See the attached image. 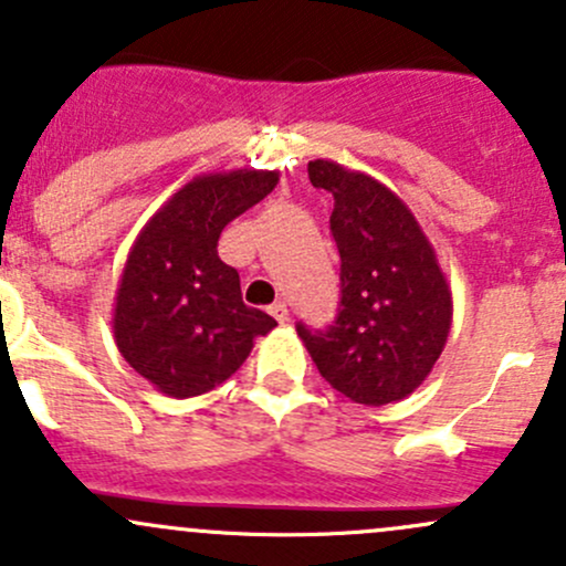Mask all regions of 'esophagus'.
Returning a JSON list of instances; mask_svg holds the SVG:
<instances>
[{"label":"esophagus","mask_w":566,"mask_h":566,"mask_svg":"<svg viewBox=\"0 0 566 566\" xmlns=\"http://www.w3.org/2000/svg\"><path fill=\"white\" fill-rule=\"evenodd\" d=\"M268 312H271L273 317L279 319V323H287V303H284V301L271 303V308H268Z\"/></svg>","instance_id":"obj_1"}]
</instances>
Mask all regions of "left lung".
Masks as SVG:
<instances>
[{
    "label": "left lung",
    "mask_w": 566,
    "mask_h": 566,
    "mask_svg": "<svg viewBox=\"0 0 566 566\" xmlns=\"http://www.w3.org/2000/svg\"><path fill=\"white\" fill-rule=\"evenodd\" d=\"M308 181L333 198L342 298L323 331H295L333 390L366 407L401 401L423 385L453 319L448 282L412 211L371 176L328 159Z\"/></svg>",
    "instance_id": "8db88e82"
}]
</instances>
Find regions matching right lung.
<instances>
[{
  "mask_svg": "<svg viewBox=\"0 0 566 566\" xmlns=\"http://www.w3.org/2000/svg\"><path fill=\"white\" fill-rule=\"evenodd\" d=\"M276 181L268 170L195 178L135 241L113 333L124 360L168 396H200L222 385L249 358L254 338L276 325L243 303L238 271L217 254L224 224L271 195Z\"/></svg>",
  "mask_w": 566,
  "mask_h": 566,
  "instance_id": "add662e5",
  "label": "right lung"
}]
</instances>
